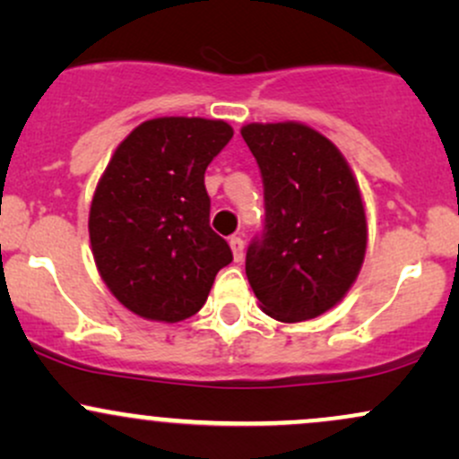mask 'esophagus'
<instances>
[{
    "mask_svg": "<svg viewBox=\"0 0 459 459\" xmlns=\"http://www.w3.org/2000/svg\"><path fill=\"white\" fill-rule=\"evenodd\" d=\"M229 244H230V250H233V259L235 261L244 259V239H241V237H230Z\"/></svg>",
    "mask_w": 459,
    "mask_h": 459,
    "instance_id": "34e87169",
    "label": "esophagus"
}]
</instances>
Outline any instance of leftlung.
Here are the masks:
<instances>
[{"mask_svg": "<svg viewBox=\"0 0 459 459\" xmlns=\"http://www.w3.org/2000/svg\"><path fill=\"white\" fill-rule=\"evenodd\" d=\"M241 135L265 198V226L246 252L252 291L284 324L319 317L343 299L365 261L356 178L341 151L302 123H250Z\"/></svg>", "mask_w": 459, "mask_h": 459, "instance_id": "1", "label": "left lung"}]
</instances>
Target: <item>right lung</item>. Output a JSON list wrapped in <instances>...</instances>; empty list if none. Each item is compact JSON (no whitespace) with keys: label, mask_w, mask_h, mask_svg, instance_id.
<instances>
[{"label":"right lung","mask_w":459,"mask_h":459,"mask_svg":"<svg viewBox=\"0 0 459 459\" xmlns=\"http://www.w3.org/2000/svg\"><path fill=\"white\" fill-rule=\"evenodd\" d=\"M233 138L224 120L166 116L120 142L92 196L91 246L114 298L144 319L177 324L207 302L233 261L209 226L204 170Z\"/></svg>","instance_id":"1"}]
</instances>
